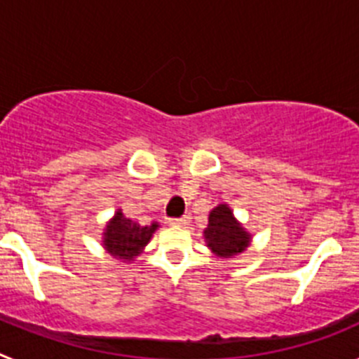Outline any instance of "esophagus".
Wrapping results in <instances>:
<instances>
[{
	"instance_id": "esophagus-1",
	"label": "esophagus",
	"mask_w": 359,
	"mask_h": 359,
	"mask_svg": "<svg viewBox=\"0 0 359 359\" xmlns=\"http://www.w3.org/2000/svg\"><path fill=\"white\" fill-rule=\"evenodd\" d=\"M189 223H190L189 215H183V217H177V219H169V224H172V226H187Z\"/></svg>"
}]
</instances>
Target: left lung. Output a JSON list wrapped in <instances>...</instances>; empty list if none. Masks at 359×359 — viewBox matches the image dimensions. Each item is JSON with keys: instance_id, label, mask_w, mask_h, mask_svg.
Wrapping results in <instances>:
<instances>
[{"instance_id": "left-lung-1", "label": "left lung", "mask_w": 359, "mask_h": 359, "mask_svg": "<svg viewBox=\"0 0 359 359\" xmlns=\"http://www.w3.org/2000/svg\"><path fill=\"white\" fill-rule=\"evenodd\" d=\"M203 236L212 253L223 259H230L246 252L252 241V236L233 217V212L228 205H217L210 212L208 226L205 228Z\"/></svg>"}]
</instances>
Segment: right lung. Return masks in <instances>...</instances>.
<instances>
[{"mask_svg": "<svg viewBox=\"0 0 359 359\" xmlns=\"http://www.w3.org/2000/svg\"><path fill=\"white\" fill-rule=\"evenodd\" d=\"M156 228L158 223L142 226L126 217L122 210H116V214L113 215V219L106 224V230H104V248L115 259L131 262L144 252Z\"/></svg>", "mask_w": 359, "mask_h": 359, "instance_id": "obj_1", "label": "right lung"}]
</instances>
